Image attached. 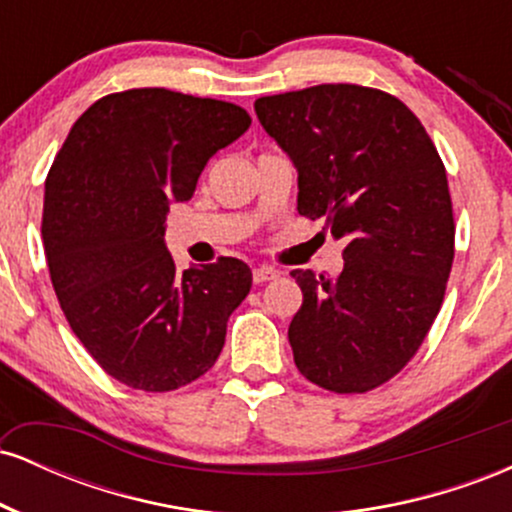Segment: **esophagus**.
I'll return each instance as SVG.
<instances>
[{"instance_id": "1", "label": "esophagus", "mask_w": 512, "mask_h": 512, "mask_svg": "<svg viewBox=\"0 0 512 512\" xmlns=\"http://www.w3.org/2000/svg\"><path fill=\"white\" fill-rule=\"evenodd\" d=\"M274 279H279V269L274 267H257L255 272H252V281H255V284H267V281Z\"/></svg>"}]
</instances>
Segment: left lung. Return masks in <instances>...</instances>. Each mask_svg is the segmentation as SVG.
<instances>
[{
    "label": "left lung",
    "mask_w": 512,
    "mask_h": 512,
    "mask_svg": "<svg viewBox=\"0 0 512 512\" xmlns=\"http://www.w3.org/2000/svg\"><path fill=\"white\" fill-rule=\"evenodd\" d=\"M255 113L298 170V214L346 243L337 279L291 272L303 291L293 361L330 392L373 390L407 366L443 303L455 257L443 161L419 117L378 88L310 86L257 98Z\"/></svg>",
    "instance_id": "1"
}]
</instances>
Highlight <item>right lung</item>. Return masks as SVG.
Wrapping results in <instances>:
<instances>
[{
	"label": "right lung",
	"instance_id": "right-lung-1",
	"mask_svg": "<svg viewBox=\"0 0 512 512\" xmlns=\"http://www.w3.org/2000/svg\"><path fill=\"white\" fill-rule=\"evenodd\" d=\"M238 105L168 88L110 93L74 122L45 180L43 245L79 342L127 387L168 392L204 375L252 272L236 257L178 272L166 214L216 151L250 127Z\"/></svg>",
	"mask_w": 512,
	"mask_h": 512
}]
</instances>
